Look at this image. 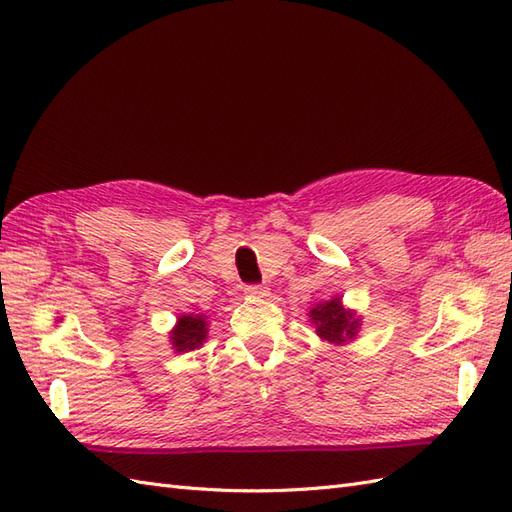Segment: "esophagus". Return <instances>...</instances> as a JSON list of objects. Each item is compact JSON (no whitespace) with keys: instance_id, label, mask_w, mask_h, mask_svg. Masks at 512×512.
Instances as JSON below:
<instances>
[{"instance_id":"34e87169","label":"esophagus","mask_w":512,"mask_h":512,"mask_svg":"<svg viewBox=\"0 0 512 512\" xmlns=\"http://www.w3.org/2000/svg\"><path fill=\"white\" fill-rule=\"evenodd\" d=\"M244 294L253 298H264L268 296V287L264 285H244Z\"/></svg>"}]
</instances>
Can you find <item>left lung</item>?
I'll return each mask as SVG.
<instances>
[{"label":"left lung","instance_id":"1","mask_svg":"<svg viewBox=\"0 0 512 512\" xmlns=\"http://www.w3.org/2000/svg\"><path fill=\"white\" fill-rule=\"evenodd\" d=\"M309 317L313 321L317 337L334 345L352 341L358 334V328L362 326L360 317H356L354 311H347L341 304V298L315 304V309L309 311Z\"/></svg>","mask_w":512,"mask_h":512}]
</instances>
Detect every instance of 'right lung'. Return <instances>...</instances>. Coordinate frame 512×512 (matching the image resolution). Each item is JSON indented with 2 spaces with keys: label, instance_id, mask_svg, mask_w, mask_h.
<instances>
[{
  "label": "right lung",
  "instance_id": "right-lung-1",
  "mask_svg": "<svg viewBox=\"0 0 512 512\" xmlns=\"http://www.w3.org/2000/svg\"><path fill=\"white\" fill-rule=\"evenodd\" d=\"M171 334V345L178 354L184 352H193V349L201 347L203 341L208 337V321L203 315H182L178 319V324L169 332Z\"/></svg>",
  "mask_w": 512,
  "mask_h": 512
}]
</instances>
